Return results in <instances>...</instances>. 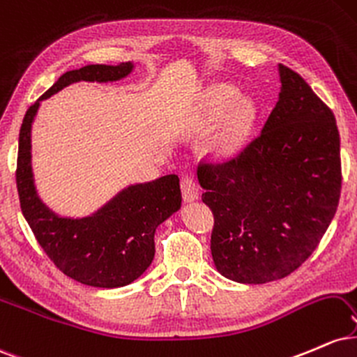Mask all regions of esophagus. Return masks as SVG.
<instances>
[{
	"label": "esophagus",
	"mask_w": 357,
	"mask_h": 357,
	"mask_svg": "<svg viewBox=\"0 0 357 357\" xmlns=\"http://www.w3.org/2000/svg\"><path fill=\"white\" fill-rule=\"evenodd\" d=\"M182 195L185 202H194V200L199 199L200 188L197 185L195 178L190 177V175L182 177Z\"/></svg>",
	"instance_id": "esophagus-1"
}]
</instances>
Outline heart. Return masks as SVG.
Masks as SVG:
<instances>
[{
  "label": "heart",
  "instance_id": "b5f03b06",
  "mask_svg": "<svg viewBox=\"0 0 357 357\" xmlns=\"http://www.w3.org/2000/svg\"><path fill=\"white\" fill-rule=\"evenodd\" d=\"M237 95L236 88L229 85L213 86L208 93L207 103H205V120L213 121L229 110L224 119L220 135L213 145L215 153L225 155L232 152L249 132L255 119V103L250 98L237 100Z\"/></svg>",
  "mask_w": 357,
  "mask_h": 357
}]
</instances>
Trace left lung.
<instances>
[{"label":"left lung","mask_w":357,"mask_h":357,"mask_svg":"<svg viewBox=\"0 0 357 357\" xmlns=\"http://www.w3.org/2000/svg\"><path fill=\"white\" fill-rule=\"evenodd\" d=\"M279 102L236 157L197 169L213 212L212 259L241 284L284 279L311 257L341 197L334 113L305 79L279 65Z\"/></svg>","instance_id":"left-lung-1"}]
</instances>
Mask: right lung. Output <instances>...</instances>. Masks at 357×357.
Segmentation results:
<instances>
[{"label": "right lung", "mask_w": 357, "mask_h": 357, "mask_svg": "<svg viewBox=\"0 0 357 357\" xmlns=\"http://www.w3.org/2000/svg\"><path fill=\"white\" fill-rule=\"evenodd\" d=\"M132 70L128 61L66 71L28 108L20 130L16 187L21 212L54 266L85 286L123 287L149 269L155 255V230L182 204L180 180L177 175H165L153 182L130 185L91 215L60 217L36 194L31 170V123L41 100L71 83L116 82Z\"/></svg>", "instance_id": "add662e5"}]
</instances>
